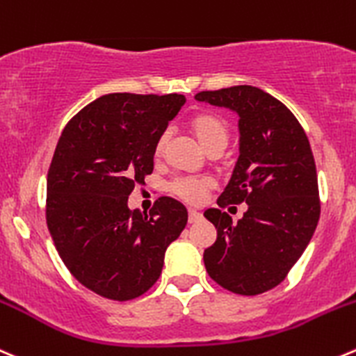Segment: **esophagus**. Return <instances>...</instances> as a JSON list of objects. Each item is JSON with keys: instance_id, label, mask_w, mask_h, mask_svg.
<instances>
[{"instance_id": "34e87169", "label": "esophagus", "mask_w": 356, "mask_h": 356, "mask_svg": "<svg viewBox=\"0 0 356 356\" xmlns=\"http://www.w3.org/2000/svg\"><path fill=\"white\" fill-rule=\"evenodd\" d=\"M202 219V213L198 212V210H193V209H189V216H188V220L189 222H198V220Z\"/></svg>"}]
</instances>
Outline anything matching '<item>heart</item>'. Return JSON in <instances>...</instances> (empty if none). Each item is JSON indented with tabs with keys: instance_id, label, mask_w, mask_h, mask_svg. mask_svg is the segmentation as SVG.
I'll return each mask as SVG.
<instances>
[{
	"instance_id": "b5f03b06",
	"label": "heart",
	"mask_w": 356,
	"mask_h": 356,
	"mask_svg": "<svg viewBox=\"0 0 356 356\" xmlns=\"http://www.w3.org/2000/svg\"><path fill=\"white\" fill-rule=\"evenodd\" d=\"M189 130H191L193 137L198 140L200 146L209 153V151L219 149V147H226L227 139H229V130H227L226 122L219 118L213 113H198L195 118L189 122ZM165 147H167V136H161L158 139L156 147H154V156L160 158L163 154ZM210 188L209 181H193V179H184V181H177L172 186V191L182 200L189 203L202 202L203 195L207 189Z\"/></svg>"
}]
</instances>
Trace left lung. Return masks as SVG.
<instances>
[{"mask_svg":"<svg viewBox=\"0 0 356 356\" xmlns=\"http://www.w3.org/2000/svg\"><path fill=\"white\" fill-rule=\"evenodd\" d=\"M196 101L238 115V160L217 205L247 203L233 222L207 209L217 240L203 252L207 273L234 294L257 296L285 280L320 219L312 146L291 109L257 86L200 92Z\"/></svg>","mask_w":356,"mask_h":356,"instance_id":"obj_1","label":"left lung"}]
</instances>
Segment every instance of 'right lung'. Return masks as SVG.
<instances>
[{"label": "right lung", "instance_id": "1", "mask_svg": "<svg viewBox=\"0 0 356 356\" xmlns=\"http://www.w3.org/2000/svg\"><path fill=\"white\" fill-rule=\"evenodd\" d=\"M184 95L108 94L65 125L47 177V224L72 277L102 298L129 301L161 275L165 252L188 222L174 198L129 209L153 172L154 147Z\"/></svg>", "mask_w": 356, "mask_h": 356}]
</instances>
